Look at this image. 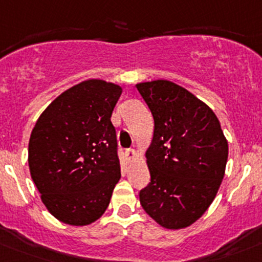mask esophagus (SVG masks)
Returning a JSON list of instances; mask_svg holds the SVG:
<instances>
[{
	"instance_id": "esophagus-1",
	"label": "esophagus",
	"mask_w": 262,
	"mask_h": 262,
	"mask_svg": "<svg viewBox=\"0 0 262 262\" xmlns=\"http://www.w3.org/2000/svg\"><path fill=\"white\" fill-rule=\"evenodd\" d=\"M124 154H126V157H127V159H128V161H133V159L136 157V153H135V150H134V149H127V150L124 151Z\"/></svg>"
}]
</instances>
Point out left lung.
Masks as SVG:
<instances>
[{"mask_svg":"<svg viewBox=\"0 0 262 262\" xmlns=\"http://www.w3.org/2000/svg\"><path fill=\"white\" fill-rule=\"evenodd\" d=\"M136 89L154 119L146 151L150 183L139 193L141 207L163 228H186L215 199L228 141L215 113L184 87L158 79Z\"/></svg>","mask_w":262,"mask_h":262,"instance_id":"obj_1","label":"left lung"}]
</instances>
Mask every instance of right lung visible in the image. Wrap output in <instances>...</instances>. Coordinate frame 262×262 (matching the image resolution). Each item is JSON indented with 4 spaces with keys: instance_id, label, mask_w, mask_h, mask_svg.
Masks as SVG:
<instances>
[{
    "instance_id": "add662e5",
    "label": "right lung",
    "mask_w": 262,
    "mask_h": 262,
    "mask_svg": "<svg viewBox=\"0 0 262 262\" xmlns=\"http://www.w3.org/2000/svg\"><path fill=\"white\" fill-rule=\"evenodd\" d=\"M122 89L89 79L64 91L36 122L31 176L49 212L69 225L98 220L121 179L112 112Z\"/></svg>"
}]
</instances>
